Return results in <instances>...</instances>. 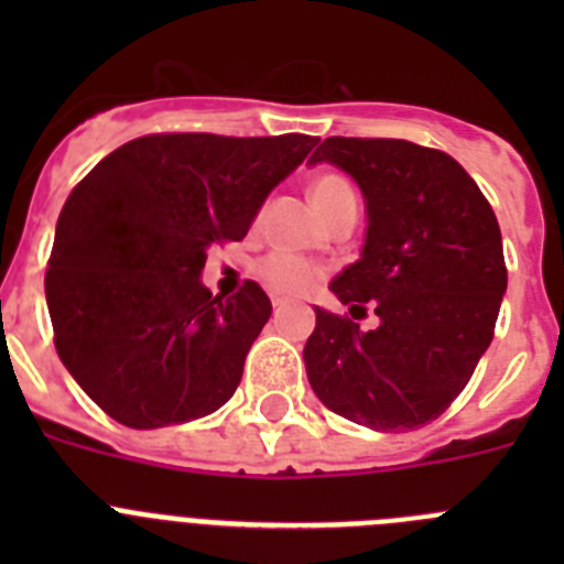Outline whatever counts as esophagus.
<instances>
[{"label": "esophagus", "instance_id": "obj_1", "mask_svg": "<svg viewBox=\"0 0 564 564\" xmlns=\"http://www.w3.org/2000/svg\"><path fill=\"white\" fill-rule=\"evenodd\" d=\"M271 305L279 311V307H285V305H288V299H285V296H271Z\"/></svg>", "mask_w": 564, "mask_h": 564}]
</instances>
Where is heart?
<instances>
[{
	"label": "heart",
	"mask_w": 564,
	"mask_h": 564,
	"mask_svg": "<svg viewBox=\"0 0 564 564\" xmlns=\"http://www.w3.org/2000/svg\"><path fill=\"white\" fill-rule=\"evenodd\" d=\"M347 183L341 177H318L311 186V200H325L336 192H347ZM259 276L265 279L268 288L276 293H285V296H296V293H305L307 288L318 279V268L311 265L307 259L296 257V253L276 251L271 257H265L259 262Z\"/></svg>",
	"instance_id": "1"
}]
</instances>
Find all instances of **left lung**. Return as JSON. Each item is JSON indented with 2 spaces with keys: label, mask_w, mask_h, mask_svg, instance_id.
Segmentation results:
<instances>
[{
  "label": "left lung",
  "mask_w": 564,
  "mask_h": 564,
  "mask_svg": "<svg viewBox=\"0 0 564 564\" xmlns=\"http://www.w3.org/2000/svg\"><path fill=\"white\" fill-rule=\"evenodd\" d=\"M311 163L361 188V253L330 291L352 317L370 301L379 327L313 307L307 381L358 426L417 430L460 395L495 336L508 285L495 212L455 158L410 141L327 138Z\"/></svg>",
  "instance_id": "left-lung-1"
}]
</instances>
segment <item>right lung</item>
<instances>
[{
	"label": "right lung",
	"mask_w": 564,
	"mask_h": 564,
	"mask_svg": "<svg viewBox=\"0 0 564 564\" xmlns=\"http://www.w3.org/2000/svg\"><path fill=\"white\" fill-rule=\"evenodd\" d=\"M313 147L311 134H147L73 188L44 293L58 358L109 417L161 430L234 395L271 299L257 282L212 296L208 248L246 237Z\"/></svg>",
	"instance_id": "right-lung-1"
}]
</instances>
